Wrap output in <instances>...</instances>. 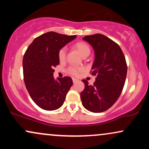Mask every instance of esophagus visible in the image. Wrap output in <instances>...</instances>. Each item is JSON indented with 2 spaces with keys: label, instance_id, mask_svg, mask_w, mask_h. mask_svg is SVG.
<instances>
[{
  "label": "esophagus",
  "instance_id": "esophagus-1",
  "mask_svg": "<svg viewBox=\"0 0 149 149\" xmlns=\"http://www.w3.org/2000/svg\"><path fill=\"white\" fill-rule=\"evenodd\" d=\"M72 80H73V83H76V82L78 81V80L76 79V78H73Z\"/></svg>",
  "mask_w": 149,
  "mask_h": 149
}]
</instances>
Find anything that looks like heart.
<instances>
[{
    "mask_svg": "<svg viewBox=\"0 0 149 149\" xmlns=\"http://www.w3.org/2000/svg\"><path fill=\"white\" fill-rule=\"evenodd\" d=\"M75 47L78 49L83 57L88 56L90 53V48L89 45L84 42H78L75 44ZM66 53H67V48L66 47H62L59 49L58 52V58L60 61H64L66 59ZM84 71V68L81 66H69L66 69V72L74 76H78Z\"/></svg>",
    "mask_w": 149,
    "mask_h": 149,
    "instance_id": "heart-1",
    "label": "heart"
}]
</instances>
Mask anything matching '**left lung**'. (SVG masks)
Here are the masks:
<instances>
[{
    "mask_svg": "<svg viewBox=\"0 0 149 149\" xmlns=\"http://www.w3.org/2000/svg\"><path fill=\"white\" fill-rule=\"evenodd\" d=\"M83 40L95 49L91 74L96 79L92 85L83 80L82 104L91 112H104L116 103L123 91L127 71L125 57L120 46L102 34L86 36Z\"/></svg>",
    "mask_w": 149,
    "mask_h": 149,
    "instance_id": "8db88e82",
    "label": "left lung"
}]
</instances>
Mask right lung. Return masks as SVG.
Listing matches in <instances>:
<instances>
[{
	"label": "right lung",
	"mask_w": 149,
	"mask_h": 149,
	"mask_svg": "<svg viewBox=\"0 0 149 149\" xmlns=\"http://www.w3.org/2000/svg\"><path fill=\"white\" fill-rule=\"evenodd\" d=\"M76 36L49 31L36 38L23 57L24 80L30 97L46 111L60 108L73 85L70 77L54 80V68L59 64L58 52Z\"/></svg>",
	"instance_id": "add662e5"
}]
</instances>
